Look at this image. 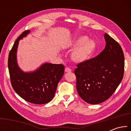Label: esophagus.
I'll return each instance as SVG.
<instances>
[{"instance_id":"esophagus-1","label":"esophagus","mask_w":131,"mask_h":131,"mask_svg":"<svg viewBox=\"0 0 131 131\" xmlns=\"http://www.w3.org/2000/svg\"><path fill=\"white\" fill-rule=\"evenodd\" d=\"M71 71H72V70H71L69 68H66L65 69V72H70Z\"/></svg>"}]
</instances>
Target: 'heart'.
I'll return each instance as SVG.
<instances>
[{
  "instance_id": "heart-1",
  "label": "heart",
  "mask_w": 131,
  "mask_h": 131,
  "mask_svg": "<svg viewBox=\"0 0 131 131\" xmlns=\"http://www.w3.org/2000/svg\"><path fill=\"white\" fill-rule=\"evenodd\" d=\"M68 51H73L70 58L74 63H83L91 58L97 48V44L87 35H79L65 44Z\"/></svg>"
}]
</instances>
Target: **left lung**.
Returning <instances> with one entry per match:
<instances>
[{
  "label": "left lung",
  "mask_w": 131,
  "mask_h": 131,
  "mask_svg": "<svg viewBox=\"0 0 131 131\" xmlns=\"http://www.w3.org/2000/svg\"><path fill=\"white\" fill-rule=\"evenodd\" d=\"M105 49L96 58L77 65L76 88L86 102L96 105L107 100L124 76V56L119 44L107 34Z\"/></svg>",
  "instance_id": "obj_1"
}]
</instances>
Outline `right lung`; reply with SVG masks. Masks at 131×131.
I'll return each instance as SVG.
<instances>
[{
    "mask_svg": "<svg viewBox=\"0 0 131 131\" xmlns=\"http://www.w3.org/2000/svg\"><path fill=\"white\" fill-rule=\"evenodd\" d=\"M30 32L29 30L24 32L15 41L8 55V68L15 92L28 102L41 105L50 102L53 99L65 68L62 64L44 63L32 72H25L21 69L17 58L19 41Z\"/></svg>",
    "mask_w": 131,
    "mask_h": 131,
    "instance_id": "add662e5",
    "label": "right lung"
}]
</instances>
